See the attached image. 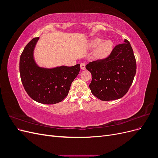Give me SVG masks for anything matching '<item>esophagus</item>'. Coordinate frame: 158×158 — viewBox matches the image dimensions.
<instances>
[{
  "instance_id": "obj_1",
  "label": "esophagus",
  "mask_w": 158,
  "mask_h": 158,
  "mask_svg": "<svg viewBox=\"0 0 158 158\" xmlns=\"http://www.w3.org/2000/svg\"><path fill=\"white\" fill-rule=\"evenodd\" d=\"M80 68L82 70H85V64L84 63H81L80 64Z\"/></svg>"
}]
</instances>
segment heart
<instances>
[{
	"label": "heart",
	"mask_w": 158,
	"mask_h": 158,
	"mask_svg": "<svg viewBox=\"0 0 158 158\" xmlns=\"http://www.w3.org/2000/svg\"><path fill=\"white\" fill-rule=\"evenodd\" d=\"M86 47L89 50L95 49L93 53V59L95 60L103 61L108 59L112 54L114 44L111 40H103L99 37H94L87 43Z\"/></svg>",
	"instance_id": "heart-1"
}]
</instances>
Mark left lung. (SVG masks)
Masks as SVG:
<instances>
[{
  "mask_svg": "<svg viewBox=\"0 0 158 158\" xmlns=\"http://www.w3.org/2000/svg\"><path fill=\"white\" fill-rule=\"evenodd\" d=\"M124 41L114 47L106 60L85 66L92 74L91 92L102 101L123 98L132 84L136 72V59L130 43L127 40Z\"/></svg>",
  "mask_w": 158,
  "mask_h": 158,
  "instance_id": "left-lung-1",
  "label": "left lung"
}]
</instances>
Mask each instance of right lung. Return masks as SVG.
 <instances>
[{
	"mask_svg": "<svg viewBox=\"0 0 158 158\" xmlns=\"http://www.w3.org/2000/svg\"><path fill=\"white\" fill-rule=\"evenodd\" d=\"M40 37L32 39L25 47L20 59L22 84L29 96L44 104L59 103L66 97L70 85L80 70V64L45 68L37 64L34 50Z\"/></svg>",
	"mask_w": 158,
	"mask_h": 158,
	"instance_id": "right-lung-1",
	"label": "right lung"
}]
</instances>
